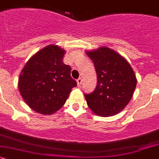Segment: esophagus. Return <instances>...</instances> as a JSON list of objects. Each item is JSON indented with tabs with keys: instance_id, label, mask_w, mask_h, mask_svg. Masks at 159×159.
<instances>
[{
	"instance_id": "1",
	"label": "esophagus",
	"mask_w": 159,
	"mask_h": 159,
	"mask_svg": "<svg viewBox=\"0 0 159 159\" xmlns=\"http://www.w3.org/2000/svg\"><path fill=\"white\" fill-rule=\"evenodd\" d=\"M77 83H78V86H81V83H82V79H81V78H78V79L77 80Z\"/></svg>"
}]
</instances>
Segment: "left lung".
Segmentation results:
<instances>
[{"instance_id": "8db88e82", "label": "left lung", "mask_w": 159, "mask_h": 159, "mask_svg": "<svg viewBox=\"0 0 159 159\" xmlns=\"http://www.w3.org/2000/svg\"><path fill=\"white\" fill-rule=\"evenodd\" d=\"M97 73L93 92L85 94L88 106L95 114L113 116L127 106L134 92L137 79L130 65L119 53L107 47L87 51Z\"/></svg>"}]
</instances>
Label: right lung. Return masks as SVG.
Instances as JSON below:
<instances>
[{
	"instance_id": "add662e5",
	"label": "right lung",
	"mask_w": 159,
	"mask_h": 159,
	"mask_svg": "<svg viewBox=\"0 0 159 159\" xmlns=\"http://www.w3.org/2000/svg\"><path fill=\"white\" fill-rule=\"evenodd\" d=\"M66 51L55 45L36 53L21 70L18 80L20 95L35 112L49 115L60 110L77 82L71 68L64 64Z\"/></svg>"
}]
</instances>
